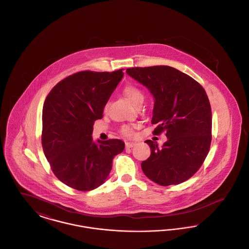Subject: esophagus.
Wrapping results in <instances>:
<instances>
[{"instance_id": "1", "label": "esophagus", "mask_w": 249, "mask_h": 249, "mask_svg": "<svg viewBox=\"0 0 249 249\" xmlns=\"http://www.w3.org/2000/svg\"><path fill=\"white\" fill-rule=\"evenodd\" d=\"M126 145V148H131L133 145H135V142H126L125 143Z\"/></svg>"}]
</instances>
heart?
<instances>
[{"mask_svg": "<svg viewBox=\"0 0 249 249\" xmlns=\"http://www.w3.org/2000/svg\"><path fill=\"white\" fill-rule=\"evenodd\" d=\"M124 94L128 98V100L130 101V103L133 104L135 107L137 105L142 103L143 99H144V96H143L142 90L139 89L138 88L134 87V86H127V87H125ZM121 132L124 135L130 136L133 133V129L131 127H129V126H124L121 129Z\"/></svg>", "mask_w": 249, "mask_h": 249, "instance_id": "1", "label": "heart"}]
</instances>
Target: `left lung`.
<instances>
[{
    "label": "left lung",
    "mask_w": 249,
    "mask_h": 249,
    "mask_svg": "<svg viewBox=\"0 0 249 249\" xmlns=\"http://www.w3.org/2000/svg\"><path fill=\"white\" fill-rule=\"evenodd\" d=\"M126 72L154 98L153 133L165 131L162 146L146 140L150 157L141 167L145 177L161 186L180 184L201 167L211 143L212 113L208 97L190 75L170 66L129 68Z\"/></svg>",
    "instance_id": "left-lung-1"
}]
</instances>
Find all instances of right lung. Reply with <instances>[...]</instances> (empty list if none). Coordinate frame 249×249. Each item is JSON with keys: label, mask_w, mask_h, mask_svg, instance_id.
<instances>
[{"label": "right lung", "mask_w": 249, "mask_h": 249, "mask_svg": "<svg viewBox=\"0 0 249 249\" xmlns=\"http://www.w3.org/2000/svg\"><path fill=\"white\" fill-rule=\"evenodd\" d=\"M124 72L84 71L57 84L43 107L42 146L55 176L72 189L92 190L106 182L116 155L124 150L119 139L92 138L93 123Z\"/></svg>", "instance_id": "add662e5"}]
</instances>
